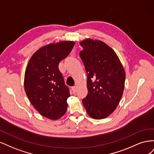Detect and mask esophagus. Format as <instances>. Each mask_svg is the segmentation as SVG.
Returning <instances> with one entry per match:
<instances>
[{
	"label": "esophagus",
	"mask_w": 154,
	"mask_h": 154,
	"mask_svg": "<svg viewBox=\"0 0 154 154\" xmlns=\"http://www.w3.org/2000/svg\"><path fill=\"white\" fill-rule=\"evenodd\" d=\"M72 92H73V93H75L76 92V91H77V87H76V86H73V87H72Z\"/></svg>",
	"instance_id": "obj_1"
}]
</instances>
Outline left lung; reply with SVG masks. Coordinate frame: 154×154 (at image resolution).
I'll use <instances>...</instances> for the list:
<instances>
[{
    "instance_id": "1",
    "label": "left lung",
    "mask_w": 154,
    "mask_h": 154,
    "mask_svg": "<svg viewBox=\"0 0 154 154\" xmlns=\"http://www.w3.org/2000/svg\"><path fill=\"white\" fill-rule=\"evenodd\" d=\"M80 56L87 73L88 94L82 102L87 114L95 119L108 117L122 99L125 72L120 60L108 45L85 39L80 43Z\"/></svg>"
}]
</instances>
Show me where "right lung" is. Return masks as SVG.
Here are the masks:
<instances>
[{"instance_id": "right-lung-1", "label": "right lung", "mask_w": 154, "mask_h": 154, "mask_svg": "<svg viewBox=\"0 0 154 154\" xmlns=\"http://www.w3.org/2000/svg\"><path fill=\"white\" fill-rule=\"evenodd\" d=\"M75 42L62 41L40 48L30 58L24 76V90L38 112L58 119L67 109L69 89L65 84L58 64L71 53Z\"/></svg>"}]
</instances>
